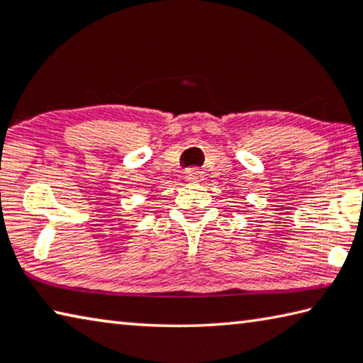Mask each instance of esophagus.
I'll return each mask as SVG.
<instances>
[{
  "label": "esophagus",
  "mask_w": 363,
  "mask_h": 363,
  "mask_svg": "<svg viewBox=\"0 0 363 363\" xmlns=\"http://www.w3.org/2000/svg\"><path fill=\"white\" fill-rule=\"evenodd\" d=\"M205 179V174L201 173L200 169L196 168H190L186 171V181L187 182H201Z\"/></svg>",
  "instance_id": "obj_1"
}]
</instances>
